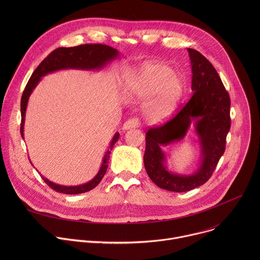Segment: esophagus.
Instances as JSON below:
<instances>
[{
	"label": "esophagus",
	"mask_w": 260,
	"mask_h": 260,
	"mask_svg": "<svg viewBox=\"0 0 260 260\" xmlns=\"http://www.w3.org/2000/svg\"><path fill=\"white\" fill-rule=\"evenodd\" d=\"M140 125V122H139V119L138 118H132V119H128L124 122L122 128L124 131H127V129H131V128H136V127H139Z\"/></svg>",
	"instance_id": "1"
}]
</instances>
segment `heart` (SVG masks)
Returning a JSON list of instances; mask_svg holds the SVG:
<instances>
[{
    "label": "heart",
    "instance_id": "1",
    "mask_svg": "<svg viewBox=\"0 0 260 260\" xmlns=\"http://www.w3.org/2000/svg\"><path fill=\"white\" fill-rule=\"evenodd\" d=\"M183 89L182 78L170 67L148 63L128 82L125 98L133 102L148 101L144 109L145 118L151 124H159L175 113Z\"/></svg>",
    "mask_w": 260,
    "mask_h": 260
}]
</instances>
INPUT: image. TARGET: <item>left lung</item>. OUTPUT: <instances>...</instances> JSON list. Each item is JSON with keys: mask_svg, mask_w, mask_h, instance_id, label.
<instances>
[{"mask_svg": "<svg viewBox=\"0 0 260 260\" xmlns=\"http://www.w3.org/2000/svg\"><path fill=\"white\" fill-rule=\"evenodd\" d=\"M191 64L192 95L167 123L146 134L144 166L154 184L162 189L184 192L202 186L212 176L224 153L231 128V99L213 64L198 50L187 48ZM193 122L201 146V164L191 175L170 172L161 147L178 141Z\"/></svg>", "mask_w": 260, "mask_h": 260, "instance_id": "8db88e82", "label": "left lung"}]
</instances>
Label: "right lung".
<instances>
[{
  "instance_id": "obj_1",
  "label": "right lung",
  "mask_w": 260,
  "mask_h": 260,
  "mask_svg": "<svg viewBox=\"0 0 260 260\" xmlns=\"http://www.w3.org/2000/svg\"><path fill=\"white\" fill-rule=\"evenodd\" d=\"M119 56V52L117 49L110 47L108 45L103 44H83L75 47H59L53 50L43 61L38 66L34 73L23 90L21 102H20V110H21V124H20V135L23 139V127H24V118L25 111L28 102V98L35 87L41 80L42 77L49 73L66 70V69H78V70H101L111 60ZM119 139V133H116L110 143L109 150L105 153L102 166L100 171L94 176L92 180L87 183L77 185V186H63V185L55 184L45 177H42L44 182L48 185L50 188L55 190L56 192L64 193V194H79L83 192H87L98 186L99 183L102 181L105 176L111 151H112L115 143ZM31 164V162H30Z\"/></svg>"
}]
</instances>
